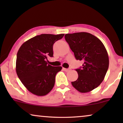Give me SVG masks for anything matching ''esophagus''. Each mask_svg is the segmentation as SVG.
<instances>
[{"instance_id": "obj_1", "label": "esophagus", "mask_w": 123, "mask_h": 123, "mask_svg": "<svg viewBox=\"0 0 123 123\" xmlns=\"http://www.w3.org/2000/svg\"><path fill=\"white\" fill-rule=\"evenodd\" d=\"M63 70H64L65 72H69V70H70V69H67V68H63Z\"/></svg>"}]
</instances>
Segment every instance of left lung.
Returning <instances> with one entry per match:
<instances>
[{
    "label": "left lung",
    "instance_id": "1",
    "mask_svg": "<svg viewBox=\"0 0 123 123\" xmlns=\"http://www.w3.org/2000/svg\"><path fill=\"white\" fill-rule=\"evenodd\" d=\"M65 39L82 67L76 69L78 78L72 85L79 92L86 93L97 88L103 81L109 65V56L103 43L87 32L68 33Z\"/></svg>",
    "mask_w": 123,
    "mask_h": 123
}]
</instances>
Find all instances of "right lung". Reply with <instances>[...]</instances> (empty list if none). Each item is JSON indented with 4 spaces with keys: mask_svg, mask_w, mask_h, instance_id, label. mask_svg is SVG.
<instances>
[{
    "mask_svg": "<svg viewBox=\"0 0 123 123\" xmlns=\"http://www.w3.org/2000/svg\"><path fill=\"white\" fill-rule=\"evenodd\" d=\"M64 34H41L21 45L17 54L16 73L25 87L32 93L42 96L54 86L55 75L62 67H53L46 60L53 56V45Z\"/></svg>",
    "mask_w": 123,
    "mask_h": 123,
    "instance_id": "obj_1",
    "label": "right lung"
}]
</instances>
